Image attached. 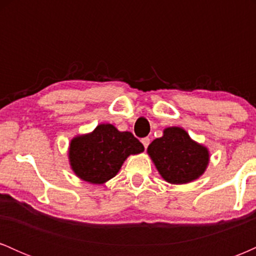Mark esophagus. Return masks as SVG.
Masks as SVG:
<instances>
[{
  "label": "esophagus",
  "mask_w": 256,
  "mask_h": 256,
  "mask_svg": "<svg viewBox=\"0 0 256 256\" xmlns=\"http://www.w3.org/2000/svg\"><path fill=\"white\" fill-rule=\"evenodd\" d=\"M140 142H142V144L144 146V148L146 149V146H148L149 143H150V140H149L148 137H146V138H142V140H140Z\"/></svg>",
  "instance_id": "esophagus-1"
}]
</instances>
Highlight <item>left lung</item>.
Masks as SVG:
<instances>
[{"mask_svg": "<svg viewBox=\"0 0 256 256\" xmlns=\"http://www.w3.org/2000/svg\"><path fill=\"white\" fill-rule=\"evenodd\" d=\"M146 152L161 177L171 184L196 180L210 164L208 149L178 126L165 128L162 137L155 138Z\"/></svg>", "mask_w": 256, "mask_h": 256, "instance_id": "8db88e82", "label": "left lung"}]
</instances>
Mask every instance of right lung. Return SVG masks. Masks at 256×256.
<instances>
[{
    "label": "right lung",
    "instance_id": "obj_1",
    "mask_svg": "<svg viewBox=\"0 0 256 256\" xmlns=\"http://www.w3.org/2000/svg\"><path fill=\"white\" fill-rule=\"evenodd\" d=\"M143 150L144 146L131 132L119 131L112 124H100L90 134L72 138L68 160L78 178L101 185L116 177L130 155Z\"/></svg>",
    "mask_w": 256,
    "mask_h": 256
}]
</instances>
